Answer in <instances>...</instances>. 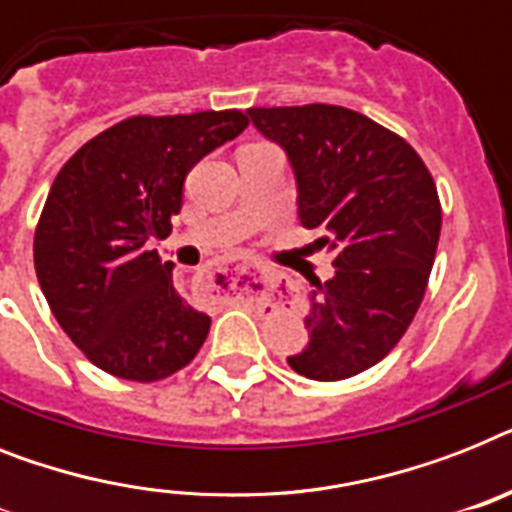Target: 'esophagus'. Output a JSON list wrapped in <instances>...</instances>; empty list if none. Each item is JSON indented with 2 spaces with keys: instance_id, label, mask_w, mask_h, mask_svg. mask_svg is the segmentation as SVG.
Listing matches in <instances>:
<instances>
[{
  "instance_id": "34e87169",
  "label": "esophagus",
  "mask_w": 512,
  "mask_h": 512,
  "mask_svg": "<svg viewBox=\"0 0 512 512\" xmlns=\"http://www.w3.org/2000/svg\"><path fill=\"white\" fill-rule=\"evenodd\" d=\"M286 276L273 265L260 260H236V263L218 265L205 273V289L215 294H234V297H249L255 289H276L284 284Z\"/></svg>"
}]
</instances>
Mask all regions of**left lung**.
Returning a JSON list of instances; mask_svg holds the SVG:
<instances>
[{"mask_svg": "<svg viewBox=\"0 0 512 512\" xmlns=\"http://www.w3.org/2000/svg\"><path fill=\"white\" fill-rule=\"evenodd\" d=\"M297 181V210L334 252V276L310 278V342L286 357L299 376L342 381L397 347L429 284L442 205L410 144L360 112L336 105L249 107Z\"/></svg>", "mask_w": 512, "mask_h": 512, "instance_id": "obj_1", "label": "left lung"}]
</instances>
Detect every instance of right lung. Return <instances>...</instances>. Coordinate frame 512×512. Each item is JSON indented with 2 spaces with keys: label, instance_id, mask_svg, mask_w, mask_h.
I'll return each instance as SVG.
<instances>
[{
  "label": "right lung",
  "instance_id": "add662e5",
  "mask_svg": "<svg viewBox=\"0 0 512 512\" xmlns=\"http://www.w3.org/2000/svg\"><path fill=\"white\" fill-rule=\"evenodd\" d=\"M239 110L136 115L86 141L54 178L33 236L41 292L91 363L160 381L194 360L210 318L173 289L152 242L181 213L189 170L247 128Z\"/></svg>",
  "mask_w": 512,
  "mask_h": 512
}]
</instances>
